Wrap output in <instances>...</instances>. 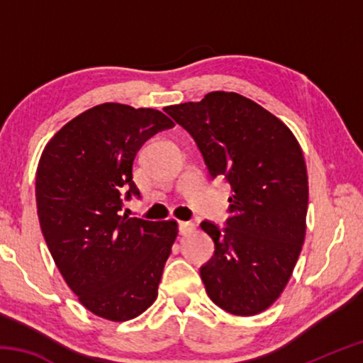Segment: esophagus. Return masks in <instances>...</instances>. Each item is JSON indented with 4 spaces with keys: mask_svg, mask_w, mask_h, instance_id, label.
<instances>
[{
    "mask_svg": "<svg viewBox=\"0 0 363 363\" xmlns=\"http://www.w3.org/2000/svg\"><path fill=\"white\" fill-rule=\"evenodd\" d=\"M177 225H179V233H182V235H184V233H189V232H192L195 229V224L189 223V220H179Z\"/></svg>",
    "mask_w": 363,
    "mask_h": 363,
    "instance_id": "1",
    "label": "esophagus"
}]
</instances>
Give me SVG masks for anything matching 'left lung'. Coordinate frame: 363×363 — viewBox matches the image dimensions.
Instances as JSON below:
<instances>
[{
	"label": "left lung",
	"instance_id": "1",
	"mask_svg": "<svg viewBox=\"0 0 363 363\" xmlns=\"http://www.w3.org/2000/svg\"><path fill=\"white\" fill-rule=\"evenodd\" d=\"M203 157L211 179L230 184L225 227L203 220L214 255L200 267L208 296L233 315H255L291 277L306 235L309 200L303 150L266 108L216 91L164 108Z\"/></svg>",
	"mask_w": 363,
	"mask_h": 363
}]
</instances>
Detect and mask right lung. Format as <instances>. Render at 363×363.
Here are the masks:
<instances>
[{"label": "right lung", "mask_w": 363, "mask_h": 363, "mask_svg": "<svg viewBox=\"0 0 363 363\" xmlns=\"http://www.w3.org/2000/svg\"><path fill=\"white\" fill-rule=\"evenodd\" d=\"M173 126L155 108L107 102L67 123L43 150L36 171L43 237L79 303L107 320H131L157 299L177 224L121 210L140 196L133 181L140 147Z\"/></svg>", "instance_id": "1"}]
</instances>
